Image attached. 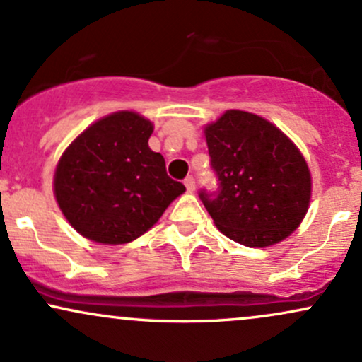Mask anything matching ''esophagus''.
<instances>
[{"mask_svg": "<svg viewBox=\"0 0 362 362\" xmlns=\"http://www.w3.org/2000/svg\"><path fill=\"white\" fill-rule=\"evenodd\" d=\"M184 184H185V187H187V192H194V190H195V180H194V177H187L185 180H184Z\"/></svg>", "mask_w": 362, "mask_h": 362, "instance_id": "1", "label": "esophagus"}]
</instances>
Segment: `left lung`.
<instances>
[{
	"label": "left lung",
	"instance_id": "8db88e82",
	"mask_svg": "<svg viewBox=\"0 0 362 362\" xmlns=\"http://www.w3.org/2000/svg\"><path fill=\"white\" fill-rule=\"evenodd\" d=\"M219 192H201L224 236L252 248L271 247L298 230L310 207L311 173L300 148L276 124L245 110H226L206 124Z\"/></svg>",
	"mask_w": 362,
	"mask_h": 362
}]
</instances>
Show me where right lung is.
Returning <instances> with one entry per match:
<instances>
[{
  "mask_svg": "<svg viewBox=\"0 0 362 362\" xmlns=\"http://www.w3.org/2000/svg\"><path fill=\"white\" fill-rule=\"evenodd\" d=\"M153 129L138 112H112L62 151L54 170V197L81 236L102 245L132 242L185 192L167 175L165 158L148 146Z\"/></svg>",
  "mask_w": 362,
  "mask_h": 362,
  "instance_id": "obj_1",
  "label": "right lung"
}]
</instances>
